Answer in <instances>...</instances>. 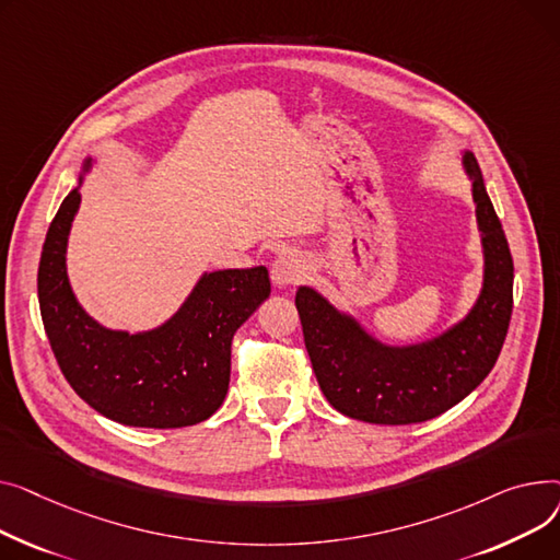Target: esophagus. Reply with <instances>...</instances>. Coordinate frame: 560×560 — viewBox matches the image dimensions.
I'll return each mask as SVG.
<instances>
[{
	"mask_svg": "<svg viewBox=\"0 0 560 560\" xmlns=\"http://www.w3.org/2000/svg\"><path fill=\"white\" fill-rule=\"evenodd\" d=\"M271 278L278 287H293L307 278V261L295 253H282L271 267Z\"/></svg>",
	"mask_w": 560,
	"mask_h": 560,
	"instance_id": "obj_1",
	"label": "esophagus"
}]
</instances>
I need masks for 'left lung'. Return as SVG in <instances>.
<instances>
[{
  "label": "left lung",
  "mask_w": 560,
  "mask_h": 560,
  "mask_svg": "<svg viewBox=\"0 0 560 560\" xmlns=\"http://www.w3.org/2000/svg\"><path fill=\"white\" fill-rule=\"evenodd\" d=\"M464 160L486 250L483 291L464 323L430 343L386 348L316 291L301 287L295 293L318 386L348 418L375 424L432 420L462 402L495 366L513 312V257L475 155Z\"/></svg>",
  "instance_id": "1"
}]
</instances>
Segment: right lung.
I'll return each instance as SVG.
<instances>
[{"label": "right lung", "instance_id": "right-lung-1", "mask_svg": "<svg viewBox=\"0 0 560 560\" xmlns=\"http://www.w3.org/2000/svg\"><path fill=\"white\" fill-rule=\"evenodd\" d=\"M79 203L77 189L60 203L38 267L40 314L65 380L94 411L121 424L178 430L210 418L228 393L233 337L269 299V271L255 267L206 276L160 330H104L79 307L65 271Z\"/></svg>", "mask_w": 560, "mask_h": 560}]
</instances>
